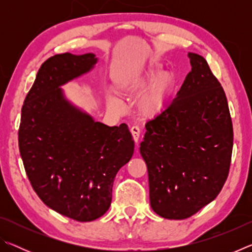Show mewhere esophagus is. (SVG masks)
Wrapping results in <instances>:
<instances>
[{
    "instance_id": "1",
    "label": "esophagus",
    "mask_w": 252,
    "mask_h": 252,
    "mask_svg": "<svg viewBox=\"0 0 252 252\" xmlns=\"http://www.w3.org/2000/svg\"><path fill=\"white\" fill-rule=\"evenodd\" d=\"M131 133H132V136H133V140L135 143L139 142V139H140V133H141V131H140V129L138 126H132L131 127Z\"/></svg>"
}]
</instances>
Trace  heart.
Listing matches in <instances>:
<instances>
[{
    "mask_svg": "<svg viewBox=\"0 0 252 252\" xmlns=\"http://www.w3.org/2000/svg\"><path fill=\"white\" fill-rule=\"evenodd\" d=\"M151 83L153 84L144 93L138 105L141 116L148 119L159 116L168 105L174 84L172 74L162 73L159 65L148 64L138 70L127 72L117 80L119 90L127 95L139 94ZM108 102L114 109L125 110V103L112 92L108 94Z\"/></svg>",
    "mask_w": 252,
    "mask_h": 252,
    "instance_id": "1",
    "label": "heart"
}]
</instances>
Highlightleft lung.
I'll list each match as a JSON object with an SVG mask.
<instances>
[{
  "instance_id": "left-lung-1",
  "label": "left lung",
  "mask_w": 252,
  "mask_h": 252,
  "mask_svg": "<svg viewBox=\"0 0 252 252\" xmlns=\"http://www.w3.org/2000/svg\"><path fill=\"white\" fill-rule=\"evenodd\" d=\"M191 71L167 108L147 122L146 161L152 210L189 218L217 198L227 180L233 146L224 91L203 57L189 52Z\"/></svg>"
}]
</instances>
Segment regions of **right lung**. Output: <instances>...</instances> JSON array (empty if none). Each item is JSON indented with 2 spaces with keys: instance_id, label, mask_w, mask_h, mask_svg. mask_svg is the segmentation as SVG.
Wrapping results in <instances>:
<instances>
[{
  "instance_id": "right-lung-1",
  "label": "right lung",
  "mask_w": 252,
  "mask_h": 252,
  "mask_svg": "<svg viewBox=\"0 0 252 252\" xmlns=\"http://www.w3.org/2000/svg\"><path fill=\"white\" fill-rule=\"evenodd\" d=\"M96 62L93 53L46 60L24 100L19 130L21 158L34 191L52 210L82 222L108 211L114 178L134 151L126 125L94 121L61 89Z\"/></svg>"
}]
</instances>
